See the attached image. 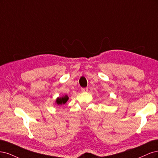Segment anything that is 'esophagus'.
I'll return each instance as SVG.
<instances>
[{
  "instance_id": "1",
  "label": "esophagus",
  "mask_w": 158,
  "mask_h": 158,
  "mask_svg": "<svg viewBox=\"0 0 158 158\" xmlns=\"http://www.w3.org/2000/svg\"><path fill=\"white\" fill-rule=\"evenodd\" d=\"M81 90H82L83 92H87L88 88L87 87H86V88H82V89H81Z\"/></svg>"
}]
</instances>
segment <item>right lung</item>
Segmentation results:
<instances>
[{"label":"right lung","mask_w":158,"mask_h":158,"mask_svg":"<svg viewBox=\"0 0 158 158\" xmlns=\"http://www.w3.org/2000/svg\"><path fill=\"white\" fill-rule=\"evenodd\" d=\"M69 99V97L65 95V96H63V97H60V98H58L56 99V103L58 105H63L65 104L66 103V102H67Z\"/></svg>","instance_id":"right-lung-1"}]
</instances>
